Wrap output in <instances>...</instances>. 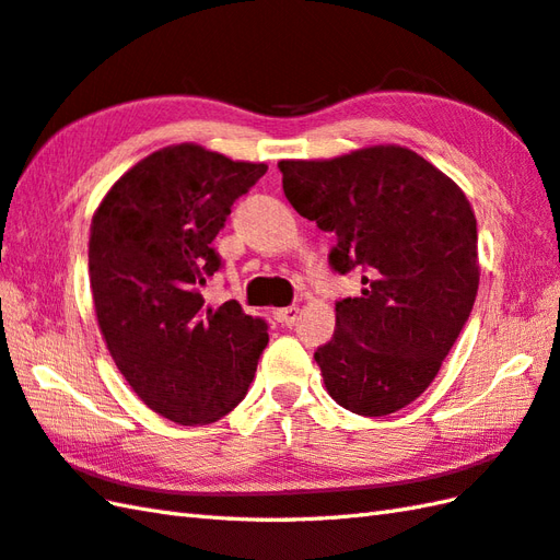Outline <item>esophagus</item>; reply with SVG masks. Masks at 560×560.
<instances>
[{
  "mask_svg": "<svg viewBox=\"0 0 560 560\" xmlns=\"http://www.w3.org/2000/svg\"><path fill=\"white\" fill-rule=\"evenodd\" d=\"M298 312H301V307H295V305H291V307H279V310H275V317H277L281 324H285V327H293L295 319H298Z\"/></svg>",
  "mask_w": 560,
  "mask_h": 560,
  "instance_id": "obj_1",
  "label": "esophagus"
}]
</instances>
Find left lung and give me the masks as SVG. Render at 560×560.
Masks as SVG:
<instances>
[{
    "instance_id": "8db88e82",
    "label": "left lung",
    "mask_w": 560,
    "mask_h": 560,
    "mask_svg": "<svg viewBox=\"0 0 560 560\" xmlns=\"http://www.w3.org/2000/svg\"><path fill=\"white\" fill-rule=\"evenodd\" d=\"M293 210L336 233L331 267L362 269L336 303L315 360L329 396L365 418L406 408L434 382L479 285L477 219L453 178L400 145L281 160Z\"/></svg>"
}]
</instances>
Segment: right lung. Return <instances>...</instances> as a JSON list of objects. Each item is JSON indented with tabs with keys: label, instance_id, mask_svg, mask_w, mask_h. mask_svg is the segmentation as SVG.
<instances>
[{
	"label": "right lung",
	"instance_id": "1",
	"mask_svg": "<svg viewBox=\"0 0 560 560\" xmlns=\"http://www.w3.org/2000/svg\"><path fill=\"white\" fill-rule=\"evenodd\" d=\"M267 164L180 142L148 154L104 195L90 224L97 327L138 398L176 424H210L248 394L269 336L236 301L200 293L231 205Z\"/></svg>",
	"mask_w": 560,
	"mask_h": 560
}]
</instances>
